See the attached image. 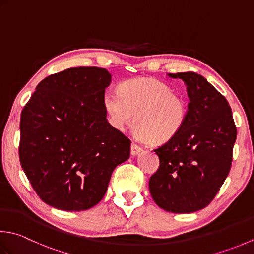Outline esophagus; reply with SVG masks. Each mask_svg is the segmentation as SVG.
Wrapping results in <instances>:
<instances>
[{
  "instance_id": "34e87169",
  "label": "esophagus",
  "mask_w": 254,
  "mask_h": 254,
  "mask_svg": "<svg viewBox=\"0 0 254 254\" xmlns=\"http://www.w3.org/2000/svg\"><path fill=\"white\" fill-rule=\"evenodd\" d=\"M142 151H143V148L141 146H138L137 144H135V143L131 144V155L132 156H136L137 154Z\"/></svg>"
}]
</instances>
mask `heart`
I'll use <instances>...</instances> for the list:
<instances>
[{"mask_svg":"<svg viewBox=\"0 0 254 254\" xmlns=\"http://www.w3.org/2000/svg\"><path fill=\"white\" fill-rule=\"evenodd\" d=\"M103 108L109 123L118 131H123L135 114V136L155 143L172 140L183 127L188 111L184 97L154 78L131 79L121 83L119 91H107Z\"/></svg>","mask_w":254,"mask_h":254,"instance_id":"heart-1","label":"heart"}]
</instances>
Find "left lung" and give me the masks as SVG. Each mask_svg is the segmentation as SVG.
<instances>
[{
	"mask_svg": "<svg viewBox=\"0 0 254 254\" xmlns=\"http://www.w3.org/2000/svg\"><path fill=\"white\" fill-rule=\"evenodd\" d=\"M167 76L182 79L190 103L181 131L154 150L160 167L148 187L162 209L195 212L209 205L230 172L237 128L227 99L205 77L192 71Z\"/></svg>",
	"mask_w": 254,
	"mask_h": 254,
	"instance_id": "8db88e82",
	"label": "left lung"
}]
</instances>
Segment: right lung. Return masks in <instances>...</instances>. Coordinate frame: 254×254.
<instances>
[{
    "label": "right lung",
    "mask_w": 254,
    "mask_h": 254,
    "mask_svg": "<svg viewBox=\"0 0 254 254\" xmlns=\"http://www.w3.org/2000/svg\"><path fill=\"white\" fill-rule=\"evenodd\" d=\"M111 73L69 68L45 78L21 116L19 160L35 191L66 211L90 209L106 195L112 172L130 157L131 141L103 108Z\"/></svg>",
    "instance_id": "add662e5"
}]
</instances>
